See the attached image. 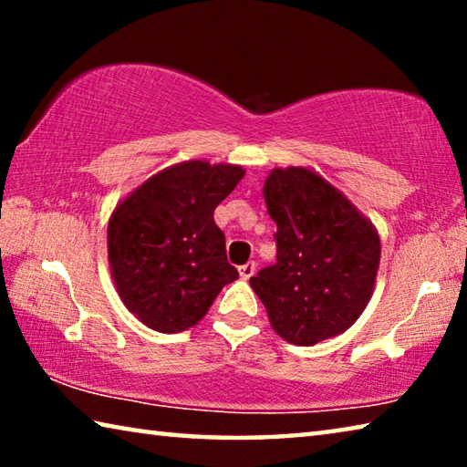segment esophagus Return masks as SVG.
I'll return each mask as SVG.
<instances>
[{
  "instance_id": "obj_1",
  "label": "esophagus",
  "mask_w": 467,
  "mask_h": 467,
  "mask_svg": "<svg viewBox=\"0 0 467 467\" xmlns=\"http://www.w3.org/2000/svg\"><path fill=\"white\" fill-rule=\"evenodd\" d=\"M253 274H255V264H253V262H249V264H244V265L239 267V275H241L243 280H249Z\"/></svg>"
}]
</instances>
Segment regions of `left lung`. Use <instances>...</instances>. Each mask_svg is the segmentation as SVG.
Returning <instances> with one entry per match:
<instances>
[{
	"label": "left lung",
	"instance_id": "obj_1",
	"mask_svg": "<svg viewBox=\"0 0 467 467\" xmlns=\"http://www.w3.org/2000/svg\"><path fill=\"white\" fill-rule=\"evenodd\" d=\"M264 200L278 224V262L249 284L272 329L296 346L344 334L375 290L381 262L375 224L309 167L272 169Z\"/></svg>",
	"mask_w": 467,
	"mask_h": 467
}]
</instances>
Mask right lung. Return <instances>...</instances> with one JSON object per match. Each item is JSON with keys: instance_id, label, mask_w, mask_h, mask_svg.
Listing matches in <instances>:
<instances>
[{"instance_id": "right-lung-1", "label": "right lung", "mask_w": 467, "mask_h": 467, "mask_svg": "<svg viewBox=\"0 0 467 467\" xmlns=\"http://www.w3.org/2000/svg\"><path fill=\"white\" fill-rule=\"evenodd\" d=\"M243 175L239 164L183 161L115 205L107 228L110 278L146 327L179 334L197 326L223 286L239 278L214 210Z\"/></svg>"}]
</instances>
